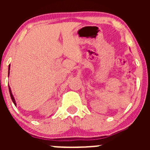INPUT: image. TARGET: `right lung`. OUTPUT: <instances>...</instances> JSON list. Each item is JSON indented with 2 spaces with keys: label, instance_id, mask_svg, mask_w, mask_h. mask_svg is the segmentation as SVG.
<instances>
[{
  "label": "right lung",
  "instance_id": "obj_1",
  "mask_svg": "<svg viewBox=\"0 0 150 150\" xmlns=\"http://www.w3.org/2000/svg\"><path fill=\"white\" fill-rule=\"evenodd\" d=\"M9 69H10V65H9V67H8V75H9ZM8 89H9L10 96H11V99H12V102H13V104H14L15 105H16V101H15L14 98H13V94H12L11 91V88H10L9 86H8Z\"/></svg>",
  "mask_w": 150,
  "mask_h": 150
}]
</instances>
